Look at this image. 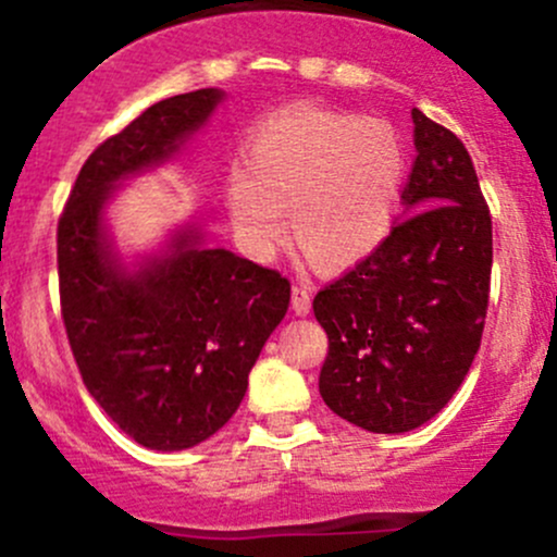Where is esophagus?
<instances>
[{
	"instance_id": "obj_1",
	"label": "esophagus",
	"mask_w": 557,
	"mask_h": 557,
	"mask_svg": "<svg viewBox=\"0 0 557 557\" xmlns=\"http://www.w3.org/2000/svg\"><path fill=\"white\" fill-rule=\"evenodd\" d=\"M290 305H294L296 314H307L312 310V290L310 285H294V296H290Z\"/></svg>"
}]
</instances>
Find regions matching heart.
<instances>
[{"mask_svg": "<svg viewBox=\"0 0 557 557\" xmlns=\"http://www.w3.org/2000/svg\"><path fill=\"white\" fill-rule=\"evenodd\" d=\"M232 166L223 205L247 250L269 256L288 223L296 243L329 269L356 267L393 232L409 153L380 117L294 104L263 117Z\"/></svg>", "mask_w": 557, "mask_h": 557, "instance_id": "1", "label": "heart"}]
</instances>
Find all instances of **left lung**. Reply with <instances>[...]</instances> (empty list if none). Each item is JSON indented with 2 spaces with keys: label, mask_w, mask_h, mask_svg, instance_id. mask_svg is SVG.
Masks as SVG:
<instances>
[{
  "label": "left lung",
  "mask_w": 557,
  "mask_h": 557,
  "mask_svg": "<svg viewBox=\"0 0 557 557\" xmlns=\"http://www.w3.org/2000/svg\"><path fill=\"white\" fill-rule=\"evenodd\" d=\"M412 212L312 301L329 334L320 396L374 434H401L453 398L482 342L493 226L469 150L414 107Z\"/></svg>",
  "instance_id": "8db88e82"
}]
</instances>
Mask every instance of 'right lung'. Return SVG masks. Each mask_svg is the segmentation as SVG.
<instances>
[{
  "instance_id": "add662e5",
  "label": "right lung",
  "mask_w": 557,
  "mask_h": 557,
  "mask_svg": "<svg viewBox=\"0 0 557 557\" xmlns=\"http://www.w3.org/2000/svg\"><path fill=\"white\" fill-rule=\"evenodd\" d=\"M223 94L148 107L86 159L55 232L59 299L81 377L112 423L150 450H185L228 423L247 374L288 312L290 283L194 232L170 258L126 274L102 232L110 188L170 159Z\"/></svg>"
}]
</instances>
